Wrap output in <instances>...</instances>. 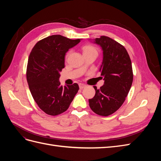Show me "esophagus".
Wrapping results in <instances>:
<instances>
[{"label": "esophagus", "mask_w": 161, "mask_h": 161, "mask_svg": "<svg viewBox=\"0 0 161 161\" xmlns=\"http://www.w3.org/2000/svg\"><path fill=\"white\" fill-rule=\"evenodd\" d=\"M79 87H80V89H84V88H85L86 87V85H85V84H79Z\"/></svg>", "instance_id": "1"}]
</instances>
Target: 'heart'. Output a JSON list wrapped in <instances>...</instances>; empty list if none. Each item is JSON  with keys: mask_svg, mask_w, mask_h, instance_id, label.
I'll list each match as a JSON object with an SVG mask.
<instances>
[{"mask_svg": "<svg viewBox=\"0 0 161 161\" xmlns=\"http://www.w3.org/2000/svg\"><path fill=\"white\" fill-rule=\"evenodd\" d=\"M82 51H83V54H90V53H95V54H98V50L97 48L92 45H86L82 47ZM70 51L68 52L66 54V57L69 56L70 54Z\"/></svg>", "mask_w": 161, "mask_h": 161, "instance_id": "obj_1", "label": "heart"}]
</instances>
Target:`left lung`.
Masks as SVG:
<instances>
[{"label":"left lung","mask_w":161,"mask_h":161,"mask_svg":"<svg viewBox=\"0 0 161 161\" xmlns=\"http://www.w3.org/2000/svg\"><path fill=\"white\" fill-rule=\"evenodd\" d=\"M94 42L103 50V62L100 68L104 85L95 90L93 98L89 99L92 111L108 116L118 110L125 100L133 81L132 66L125 48L107 36L95 38Z\"/></svg>","instance_id":"left-lung-1"}]
</instances>
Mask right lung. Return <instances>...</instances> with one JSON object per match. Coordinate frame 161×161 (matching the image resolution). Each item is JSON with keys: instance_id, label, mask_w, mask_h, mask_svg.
Returning a JSON list of instances; mask_svg holds the SVG:
<instances>
[{"instance_id": "1", "label": "right lung", "mask_w": 161, "mask_h": 161, "mask_svg": "<svg viewBox=\"0 0 161 161\" xmlns=\"http://www.w3.org/2000/svg\"><path fill=\"white\" fill-rule=\"evenodd\" d=\"M80 42V39L53 35L39 41L29 56V88L39 108L47 115L55 116L66 111L79 89L77 83L63 87L59 78L66 53Z\"/></svg>"}]
</instances>
